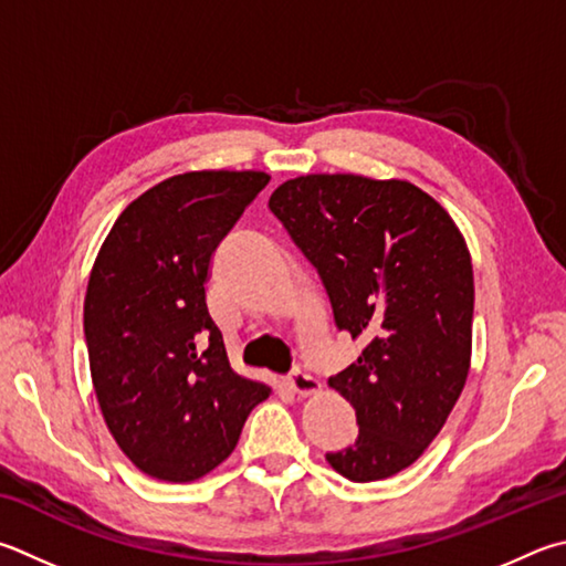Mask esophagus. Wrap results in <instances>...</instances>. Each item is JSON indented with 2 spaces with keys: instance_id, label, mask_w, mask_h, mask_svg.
<instances>
[{
  "instance_id": "esophagus-1",
  "label": "esophagus",
  "mask_w": 566,
  "mask_h": 566,
  "mask_svg": "<svg viewBox=\"0 0 566 566\" xmlns=\"http://www.w3.org/2000/svg\"><path fill=\"white\" fill-rule=\"evenodd\" d=\"M286 384H290L294 394H300V396H314V394H318V390H322V384H318L314 376L306 374L302 366L292 368V374L286 376Z\"/></svg>"
}]
</instances>
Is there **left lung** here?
Wrapping results in <instances>:
<instances>
[{
    "label": "left lung",
    "mask_w": 566,
    "mask_h": 566,
    "mask_svg": "<svg viewBox=\"0 0 566 566\" xmlns=\"http://www.w3.org/2000/svg\"><path fill=\"white\" fill-rule=\"evenodd\" d=\"M270 210L314 264L338 332L361 336L328 378L356 410L358 438L328 465L354 482L396 475L446 426L470 371L472 264L450 214L406 180L302 176Z\"/></svg>",
    "instance_id": "obj_1"
}]
</instances>
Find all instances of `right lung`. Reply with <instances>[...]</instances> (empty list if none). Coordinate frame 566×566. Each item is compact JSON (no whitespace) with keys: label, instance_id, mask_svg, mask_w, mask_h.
<instances>
[{"label":"right lung","instance_id":"right-lung-1","mask_svg":"<svg viewBox=\"0 0 566 566\" xmlns=\"http://www.w3.org/2000/svg\"><path fill=\"white\" fill-rule=\"evenodd\" d=\"M266 182L256 170L163 180L120 212L91 270L84 334L101 413L156 480L208 475L270 396L232 371L205 302L214 250Z\"/></svg>","mask_w":566,"mask_h":566}]
</instances>
